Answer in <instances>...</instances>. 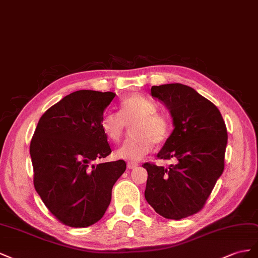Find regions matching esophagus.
<instances>
[{
	"mask_svg": "<svg viewBox=\"0 0 258 258\" xmlns=\"http://www.w3.org/2000/svg\"><path fill=\"white\" fill-rule=\"evenodd\" d=\"M126 166H127V170H134V168H136L138 165L136 163H132V162H130Z\"/></svg>",
	"mask_w": 258,
	"mask_h": 258,
	"instance_id": "obj_1",
	"label": "esophagus"
}]
</instances>
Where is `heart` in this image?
Returning <instances> with one entry per match:
<instances>
[{
	"label": "heart",
	"instance_id": "b5f03b06",
	"mask_svg": "<svg viewBox=\"0 0 258 258\" xmlns=\"http://www.w3.org/2000/svg\"><path fill=\"white\" fill-rule=\"evenodd\" d=\"M157 104L142 94H132L120 104L119 113L108 112L100 123L102 133L112 143H119L125 123L133 121L131 138L116 151V157L127 161H139L153 149L154 144L165 143L172 132L170 117L157 111Z\"/></svg>",
	"mask_w": 258,
	"mask_h": 258
}]
</instances>
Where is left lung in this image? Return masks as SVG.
I'll return each mask as SVG.
<instances>
[{
    "instance_id": "obj_1",
    "label": "left lung",
    "mask_w": 258,
    "mask_h": 258,
    "mask_svg": "<svg viewBox=\"0 0 258 258\" xmlns=\"http://www.w3.org/2000/svg\"><path fill=\"white\" fill-rule=\"evenodd\" d=\"M151 95L167 108L174 125L157 157L176 164H143L148 172L145 198L158 214L178 220L203 209L223 174L227 128L217 107L192 87L152 86Z\"/></svg>"
}]
</instances>
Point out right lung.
<instances>
[{"instance_id": "1", "label": "right lung", "mask_w": 258, "mask_h": 258, "mask_svg": "<svg viewBox=\"0 0 258 258\" xmlns=\"http://www.w3.org/2000/svg\"><path fill=\"white\" fill-rule=\"evenodd\" d=\"M115 94L73 92L46 110L30 143L33 183L60 223L88 227L104 216L123 160L93 164L111 153L100 123Z\"/></svg>"}]
</instances>
